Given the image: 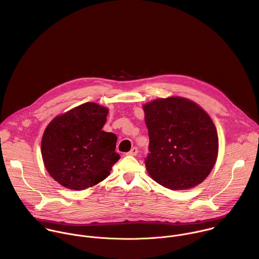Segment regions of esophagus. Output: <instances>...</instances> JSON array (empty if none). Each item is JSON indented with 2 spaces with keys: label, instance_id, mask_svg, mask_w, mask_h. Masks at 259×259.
<instances>
[{
  "label": "esophagus",
  "instance_id": "esophagus-1",
  "mask_svg": "<svg viewBox=\"0 0 259 259\" xmlns=\"http://www.w3.org/2000/svg\"><path fill=\"white\" fill-rule=\"evenodd\" d=\"M138 152H139V149L138 148H136V147H134V148H132L126 154H128V155H137L138 154Z\"/></svg>",
  "mask_w": 259,
  "mask_h": 259
}]
</instances>
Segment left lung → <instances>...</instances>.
Wrapping results in <instances>:
<instances>
[{"instance_id": "obj_1", "label": "left lung", "mask_w": 259, "mask_h": 259, "mask_svg": "<svg viewBox=\"0 0 259 259\" xmlns=\"http://www.w3.org/2000/svg\"><path fill=\"white\" fill-rule=\"evenodd\" d=\"M148 126L149 176L169 189L200 184L212 169L219 151L217 128L209 115L184 98L158 99L144 106Z\"/></svg>"}]
</instances>
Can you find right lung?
<instances>
[{
    "mask_svg": "<svg viewBox=\"0 0 259 259\" xmlns=\"http://www.w3.org/2000/svg\"><path fill=\"white\" fill-rule=\"evenodd\" d=\"M108 109L85 103L57 116L41 139V155L47 170L60 185L81 190L110 176L119 158L117 138L103 131Z\"/></svg>",
    "mask_w": 259,
    "mask_h": 259,
    "instance_id": "right-lung-1",
    "label": "right lung"
}]
</instances>
